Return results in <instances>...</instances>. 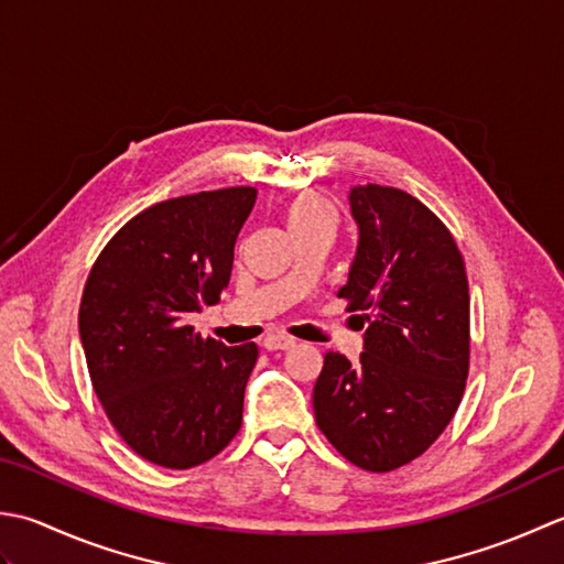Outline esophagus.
Returning <instances> with one entry per match:
<instances>
[{
  "instance_id": "1",
  "label": "esophagus",
  "mask_w": 564,
  "mask_h": 564,
  "mask_svg": "<svg viewBox=\"0 0 564 564\" xmlns=\"http://www.w3.org/2000/svg\"><path fill=\"white\" fill-rule=\"evenodd\" d=\"M262 346H265V350L274 352V350H286L294 346V338L284 336V333H270V336L262 340Z\"/></svg>"
}]
</instances>
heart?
Instances as JSON below:
<instances>
[{
	"instance_id": "b5f03b06",
	"label": "heart",
	"mask_w": 564,
	"mask_h": 564,
	"mask_svg": "<svg viewBox=\"0 0 564 564\" xmlns=\"http://www.w3.org/2000/svg\"><path fill=\"white\" fill-rule=\"evenodd\" d=\"M324 221L336 226V212H333V206L328 202L312 197V194L299 197L290 206V212H286V224H290V228L308 226V224H324Z\"/></svg>"
}]
</instances>
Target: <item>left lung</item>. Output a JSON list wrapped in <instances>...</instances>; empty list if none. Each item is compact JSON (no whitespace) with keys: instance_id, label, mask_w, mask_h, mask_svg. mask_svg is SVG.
<instances>
[{"instance_id":"obj_1","label":"left lung","mask_w":564,"mask_h":564,"mask_svg":"<svg viewBox=\"0 0 564 564\" xmlns=\"http://www.w3.org/2000/svg\"><path fill=\"white\" fill-rule=\"evenodd\" d=\"M348 204L358 248L338 296L362 312V352L326 355L314 413L350 463L389 473L431 447L463 399L467 274L451 231L411 194L355 185Z\"/></svg>"}]
</instances>
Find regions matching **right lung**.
Listing matches in <instances>:
<instances>
[{
  "mask_svg": "<svg viewBox=\"0 0 564 564\" xmlns=\"http://www.w3.org/2000/svg\"><path fill=\"white\" fill-rule=\"evenodd\" d=\"M256 199V187H228L148 206L87 278L79 340L91 384L113 429L153 465H202L240 431L258 346L204 340L187 318L231 282Z\"/></svg>",
  "mask_w": 564,
  "mask_h": 564,
  "instance_id": "right-lung-1",
  "label": "right lung"
}]
</instances>
